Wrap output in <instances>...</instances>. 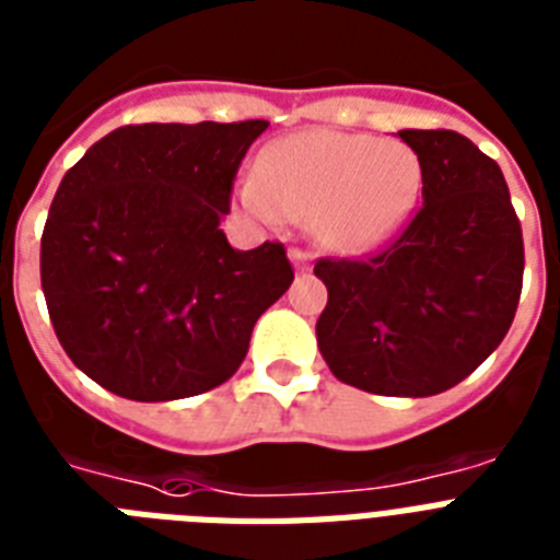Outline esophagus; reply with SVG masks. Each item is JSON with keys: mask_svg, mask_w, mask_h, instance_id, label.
<instances>
[{"mask_svg": "<svg viewBox=\"0 0 560 560\" xmlns=\"http://www.w3.org/2000/svg\"><path fill=\"white\" fill-rule=\"evenodd\" d=\"M289 257H292V262L301 268V271H306V268H308V252H306V248H289Z\"/></svg>", "mask_w": 560, "mask_h": 560, "instance_id": "1", "label": "esophagus"}]
</instances>
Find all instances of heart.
<instances>
[{"label": "heart", "mask_w": 560, "mask_h": 560, "mask_svg": "<svg viewBox=\"0 0 560 560\" xmlns=\"http://www.w3.org/2000/svg\"><path fill=\"white\" fill-rule=\"evenodd\" d=\"M422 161L401 141L355 132H301L259 155L245 208L262 219L312 222L326 248L364 254L410 217Z\"/></svg>", "instance_id": "obj_1"}]
</instances>
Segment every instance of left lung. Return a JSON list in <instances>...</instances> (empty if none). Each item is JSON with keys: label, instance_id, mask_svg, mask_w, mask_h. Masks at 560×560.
Segmentation results:
<instances>
[{"label": "left lung", "instance_id": "left-lung-1", "mask_svg": "<svg viewBox=\"0 0 560 560\" xmlns=\"http://www.w3.org/2000/svg\"><path fill=\"white\" fill-rule=\"evenodd\" d=\"M422 161V208L366 257H320L329 301L317 347L343 384L436 396L506 338L523 289V234L498 161L454 129H401Z\"/></svg>", "mask_w": 560, "mask_h": 560}]
</instances>
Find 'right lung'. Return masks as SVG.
Here are the masks:
<instances>
[{
    "label": "right lung",
    "instance_id": "1",
    "mask_svg": "<svg viewBox=\"0 0 560 560\" xmlns=\"http://www.w3.org/2000/svg\"><path fill=\"white\" fill-rule=\"evenodd\" d=\"M268 120L129 124L62 176L39 277L66 355L115 396L170 401L240 370L257 317L292 285L283 243L222 234L248 147Z\"/></svg>",
    "mask_w": 560,
    "mask_h": 560
}]
</instances>
